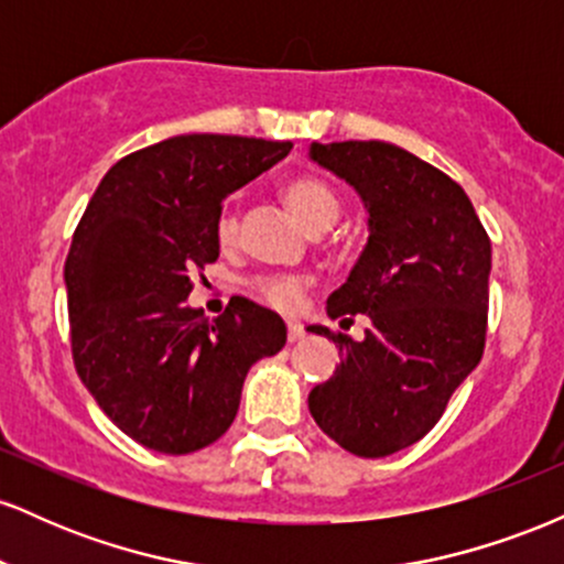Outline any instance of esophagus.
Here are the masks:
<instances>
[{"instance_id": "34e87169", "label": "esophagus", "mask_w": 564, "mask_h": 564, "mask_svg": "<svg viewBox=\"0 0 564 564\" xmlns=\"http://www.w3.org/2000/svg\"><path fill=\"white\" fill-rule=\"evenodd\" d=\"M304 336V328L300 326V323H289L286 326V339H289V345H294V341H300Z\"/></svg>"}]
</instances>
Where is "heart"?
I'll return each instance as SVG.
<instances>
[{
    "label": "heart",
    "mask_w": 564,
    "mask_h": 564,
    "mask_svg": "<svg viewBox=\"0 0 564 564\" xmlns=\"http://www.w3.org/2000/svg\"><path fill=\"white\" fill-rule=\"evenodd\" d=\"M283 200L307 230L323 232L339 219L341 200L336 191L326 180L313 177H296L283 187ZM217 241L223 246H232L238 241V212L232 206H225L217 217ZM254 294L264 304L281 310V313H296L302 307L304 296L313 289V278L310 275H264L251 283Z\"/></svg>",
    "instance_id": "heart-1"
}]
</instances>
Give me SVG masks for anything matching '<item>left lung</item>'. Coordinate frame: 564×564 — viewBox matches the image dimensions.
<instances>
[{"mask_svg":"<svg viewBox=\"0 0 564 564\" xmlns=\"http://www.w3.org/2000/svg\"><path fill=\"white\" fill-rule=\"evenodd\" d=\"M310 156L355 185L371 215L364 254L328 296L341 328L366 318V339L310 328L341 352L334 377L310 392V413L355 456H390L440 422L480 364L490 238L464 187L403 148L313 142Z\"/></svg>","mask_w":564,"mask_h":564,"instance_id":"left-lung-1","label":"left lung"}]
</instances>
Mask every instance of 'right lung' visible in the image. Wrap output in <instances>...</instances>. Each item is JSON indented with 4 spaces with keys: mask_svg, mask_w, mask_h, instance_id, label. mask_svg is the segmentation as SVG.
<instances>
[{
    "mask_svg": "<svg viewBox=\"0 0 564 564\" xmlns=\"http://www.w3.org/2000/svg\"><path fill=\"white\" fill-rule=\"evenodd\" d=\"M289 151L238 134L140 148L106 172L76 225L66 257L76 373L145 448L183 456L223 437L249 368L286 345L273 310L232 296L206 318L185 300L219 257L223 198Z\"/></svg>",
    "mask_w": 564,
    "mask_h": 564,
    "instance_id": "right-lung-1",
    "label": "right lung"
}]
</instances>
